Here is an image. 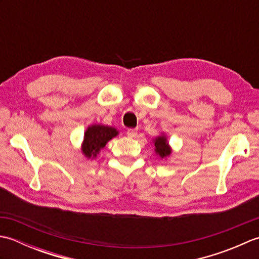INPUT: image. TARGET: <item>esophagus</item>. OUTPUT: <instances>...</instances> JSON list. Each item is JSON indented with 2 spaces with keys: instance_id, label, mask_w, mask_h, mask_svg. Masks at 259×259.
<instances>
[{
  "instance_id": "34e87169",
  "label": "esophagus",
  "mask_w": 259,
  "mask_h": 259,
  "mask_svg": "<svg viewBox=\"0 0 259 259\" xmlns=\"http://www.w3.org/2000/svg\"><path fill=\"white\" fill-rule=\"evenodd\" d=\"M137 134H138V130H137V129H128V130H126V135H128V137H130V138H134V137L137 136Z\"/></svg>"
}]
</instances>
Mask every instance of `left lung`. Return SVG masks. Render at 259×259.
I'll return each instance as SVG.
<instances>
[{"mask_svg":"<svg viewBox=\"0 0 259 259\" xmlns=\"http://www.w3.org/2000/svg\"><path fill=\"white\" fill-rule=\"evenodd\" d=\"M155 147H156V152L158 153L159 156L161 158H164L170 155V148L167 144V139L166 137H158V138L155 140Z\"/></svg>","mask_w":259,"mask_h":259,"instance_id":"obj_1","label":"left lung"}]
</instances>
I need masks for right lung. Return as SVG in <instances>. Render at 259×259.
<instances>
[{
	"label": "right lung",
	"mask_w": 259,
	"mask_h": 259,
	"mask_svg": "<svg viewBox=\"0 0 259 259\" xmlns=\"http://www.w3.org/2000/svg\"><path fill=\"white\" fill-rule=\"evenodd\" d=\"M117 135L118 131L112 126L100 124L91 125L84 134V142L83 146H82V151L88 158L96 157L99 150Z\"/></svg>",
	"instance_id": "1"
}]
</instances>
